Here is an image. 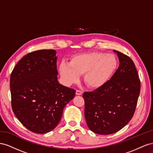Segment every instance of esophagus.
I'll return each instance as SVG.
<instances>
[{
  "label": "esophagus",
  "instance_id": "esophagus-1",
  "mask_svg": "<svg viewBox=\"0 0 153 153\" xmlns=\"http://www.w3.org/2000/svg\"><path fill=\"white\" fill-rule=\"evenodd\" d=\"M82 91H81V90H77L76 91V94L77 95H82Z\"/></svg>",
  "mask_w": 153,
  "mask_h": 153
}]
</instances>
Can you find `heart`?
Here are the masks:
<instances>
[{
  "mask_svg": "<svg viewBox=\"0 0 153 153\" xmlns=\"http://www.w3.org/2000/svg\"><path fill=\"white\" fill-rule=\"evenodd\" d=\"M117 65L114 55L91 52L72 56L70 62H62L59 72L67 85L76 83L83 74V80L89 88L97 89L110 79Z\"/></svg>",
  "mask_w": 153,
  "mask_h": 153,
  "instance_id": "1",
  "label": "heart"
}]
</instances>
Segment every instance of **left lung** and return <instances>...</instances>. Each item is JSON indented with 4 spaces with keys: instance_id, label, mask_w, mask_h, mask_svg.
Here are the masks:
<instances>
[{
    "instance_id": "8db88e82",
    "label": "left lung",
    "mask_w": 153,
    "mask_h": 153,
    "mask_svg": "<svg viewBox=\"0 0 153 153\" xmlns=\"http://www.w3.org/2000/svg\"><path fill=\"white\" fill-rule=\"evenodd\" d=\"M119 67L105 84L85 92V117L95 133L110 134L119 131L132 119L140 91V81L133 60L113 50Z\"/></svg>"
}]
</instances>
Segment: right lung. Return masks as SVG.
<instances>
[{
    "mask_svg": "<svg viewBox=\"0 0 153 153\" xmlns=\"http://www.w3.org/2000/svg\"><path fill=\"white\" fill-rule=\"evenodd\" d=\"M55 50H40L24 56L10 77L13 111L30 131L53 130L76 90L59 83Z\"/></svg>",
    "mask_w": 153,
    "mask_h": 153,
    "instance_id": "add662e5",
    "label": "right lung"
}]
</instances>
